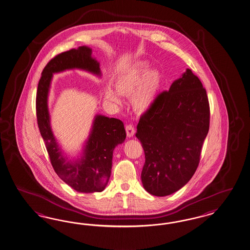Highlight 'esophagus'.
<instances>
[{
	"mask_svg": "<svg viewBox=\"0 0 250 250\" xmlns=\"http://www.w3.org/2000/svg\"><path fill=\"white\" fill-rule=\"evenodd\" d=\"M125 131H126V135L128 137H132L133 135H135V130L133 125H127L125 126Z\"/></svg>",
	"mask_w": 250,
	"mask_h": 250,
	"instance_id": "esophagus-1",
	"label": "esophagus"
}]
</instances>
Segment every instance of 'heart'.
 Instances as JSON below:
<instances>
[{"instance_id": "b5f03b06", "label": "heart", "mask_w": 250, "mask_h": 250, "mask_svg": "<svg viewBox=\"0 0 250 250\" xmlns=\"http://www.w3.org/2000/svg\"><path fill=\"white\" fill-rule=\"evenodd\" d=\"M147 62H137L127 68L115 82V91L106 86L104 97L114 104H121L122 95L131 94L133 106L138 111H146L153 105L161 86V75L157 70L149 71Z\"/></svg>"}]
</instances>
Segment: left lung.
<instances>
[{"instance_id":"obj_1","label":"left lung","mask_w":250,"mask_h":250,"mask_svg":"<svg viewBox=\"0 0 250 250\" xmlns=\"http://www.w3.org/2000/svg\"><path fill=\"white\" fill-rule=\"evenodd\" d=\"M206 89L190 69L143 114L135 136L146 155L141 179L155 196L171 195L188 182L200 160L209 130Z\"/></svg>"}]
</instances>
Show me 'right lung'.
Masks as SVG:
<instances>
[{"label": "right lung", "instance_id": "obj_1", "mask_svg": "<svg viewBox=\"0 0 250 250\" xmlns=\"http://www.w3.org/2000/svg\"><path fill=\"white\" fill-rule=\"evenodd\" d=\"M69 69H81L101 76L99 62L92 57V49L80 46L56 55L43 69L36 94V115L41 135L55 173L79 193L102 192L111 176L113 152L125 141L124 123L116 118L95 115L91 133L81 157L68 160L58 146L50 125L48 95L53 74Z\"/></svg>", "mask_w": 250, "mask_h": 250}]
</instances>
